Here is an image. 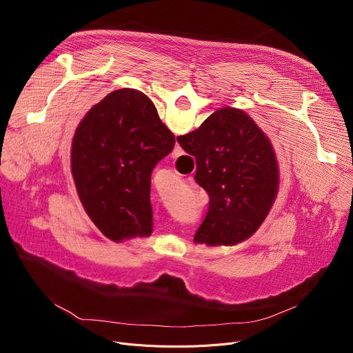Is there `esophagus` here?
Instances as JSON below:
<instances>
[{"label":"esophagus","mask_w":353,"mask_h":353,"mask_svg":"<svg viewBox=\"0 0 353 353\" xmlns=\"http://www.w3.org/2000/svg\"><path fill=\"white\" fill-rule=\"evenodd\" d=\"M180 155H183V149L180 148L179 143H176V145H174V149H173V152H172V157H173V158H179Z\"/></svg>","instance_id":"34e87169"}]
</instances>
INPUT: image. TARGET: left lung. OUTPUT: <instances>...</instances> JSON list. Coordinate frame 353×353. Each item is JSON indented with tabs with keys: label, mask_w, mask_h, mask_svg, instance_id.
I'll list each match as a JSON object with an SVG mask.
<instances>
[{
	"label": "left lung",
	"mask_w": 353,
	"mask_h": 353,
	"mask_svg": "<svg viewBox=\"0 0 353 353\" xmlns=\"http://www.w3.org/2000/svg\"><path fill=\"white\" fill-rule=\"evenodd\" d=\"M174 142L155 105L137 89L109 93L81 120L71 173L85 212L108 239L152 233L150 174Z\"/></svg>",
	"instance_id": "obj_1"
}]
</instances>
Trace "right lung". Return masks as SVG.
<instances>
[{"label": "right lung", "mask_w": 353, "mask_h": 353, "mask_svg": "<svg viewBox=\"0 0 353 353\" xmlns=\"http://www.w3.org/2000/svg\"><path fill=\"white\" fill-rule=\"evenodd\" d=\"M177 142L196 162L195 181L210 196L194 243L234 245L253 236L268 216L279 187L270 138L247 113L225 106Z\"/></svg>", "instance_id": "obj_1"}]
</instances>
